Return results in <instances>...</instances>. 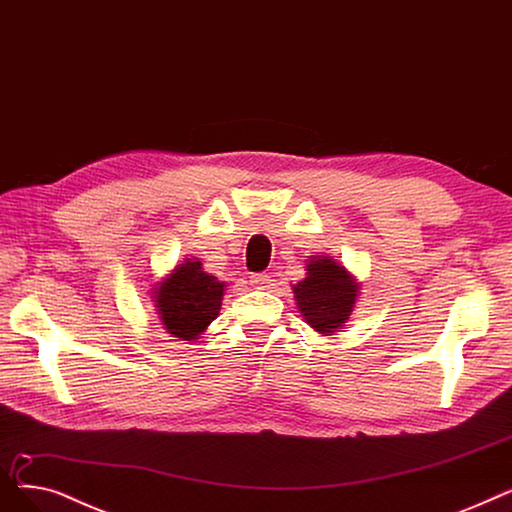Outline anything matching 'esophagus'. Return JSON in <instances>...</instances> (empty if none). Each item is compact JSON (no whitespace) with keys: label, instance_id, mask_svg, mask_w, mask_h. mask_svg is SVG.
<instances>
[{"label":"esophagus","instance_id":"obj_1","mask_svg":"<svg viewBox=\"0 0 512 512\" xmlns=\"http://www.w3.org/2000/svg\"><path fill=\"white\" fill-rule=\"evenodd\" d=\"M250 283L258 289H266V287L273 285V277L269 273H256V275L250 277Z\"/></svg>","mask_w":512,"mask_h":512}]
</instances>
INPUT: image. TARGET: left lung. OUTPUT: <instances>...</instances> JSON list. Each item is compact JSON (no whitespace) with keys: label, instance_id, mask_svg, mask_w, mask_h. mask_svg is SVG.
Masks as SVG:
<instances>
[{"label":"left lung","instance_id":"1","mask_svg":"<svg viewBox=\"0 0 512 512\" xmlns=\"http://www.w3.org/2000/svg\"><path fill=\"white\" fill-rule=\"evenodd\" d=\"M306 271L308 277L294 285L298 308L312 329L331 335L350 319L358 283L329 256L310 260Z\"/></svg>","mask_w":512,"mask_h":512}]
</instances>
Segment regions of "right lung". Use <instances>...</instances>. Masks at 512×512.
I'll list each match as a JSON object with an SVG mask.
<instances>
[{
  "instance_id": "1",
  "label": "right lung",
  "mask_w": 512,
  "mask_h": 512,
  "mask_svg": "<svg viewBox=\"0 0 512 512\" xmlns=\"http://www.w3.org/2000/svg\"><path fill=\"white\" fill-rule=\"evenodd\" d=\"M225 283L202 271L198 258H187L158 287L156 308L164 329L185 342L198 339L221 310Z\"/></svg>"
}]
</instances>
